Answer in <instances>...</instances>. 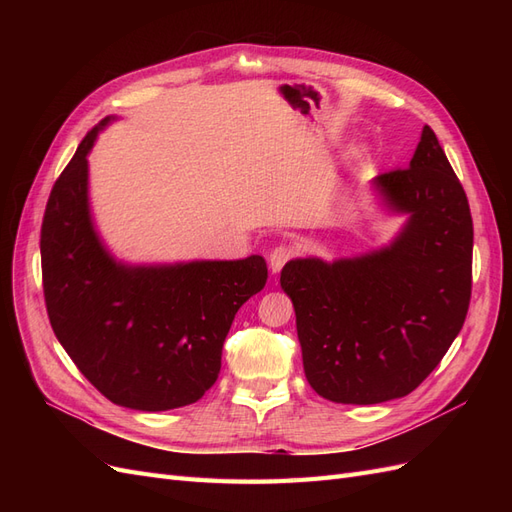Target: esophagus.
I'll list each match as a JSON object with an SVG mask.
<instances>
[{
    "label": "esophagus",
    "mask_w": 512,
    "mask_h": 512,
    "mask_svg": "<svg viewBox=\"0 0 512 512\" xmlns=\"http://www.w3.org/2000/svg\"><path fill=\"white\" fill-rule=\"evenodd\" d=\"M294 254H297V250H294L292 245H286V243L277 245L275 250L269 254V267H271V271L273 273H280L286 262L294 258Z\"/></svg>",
    "instance_id": "obj_1"
}]
</instances>
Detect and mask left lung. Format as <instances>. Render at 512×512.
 <instances>
[{"label": "left lung", "instance_id": "obj_1", "mask_svg": "<svg viewBox=\"0 0 512 512\" xmlns=\"http://www.w3.org/2000/svg\"><path fill=\"white\" fill-rule=\"evenodd\" d=\"M410 220L386 250L327 265L290 260L305 378L337 404H382L412 393L451 348L472 297L468 196L438 136L423 128L408 168L376 177Z\"/></svg>", "mask_w": 512, "mask_h": 512}]
</instances>
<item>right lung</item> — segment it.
<instances>
[{"mask_svg": "<svg viewBox=\"0 0 512 512\" xmlns=\"http://www.w3.org/2000/svg\"><path fill=\"white\" fill-rule=\"evenodd\" d=\"M91 128L53 185L40 230L42 290L59 344L113 404L160 412L198 401L218 380L239 307L267 284L262 256L123 267L87 209Z\"/></svg>", "mask_w": 512, "mask_h": 512, "instance_id": "right-lung-1", "label": "right lung"}]
</instances>
